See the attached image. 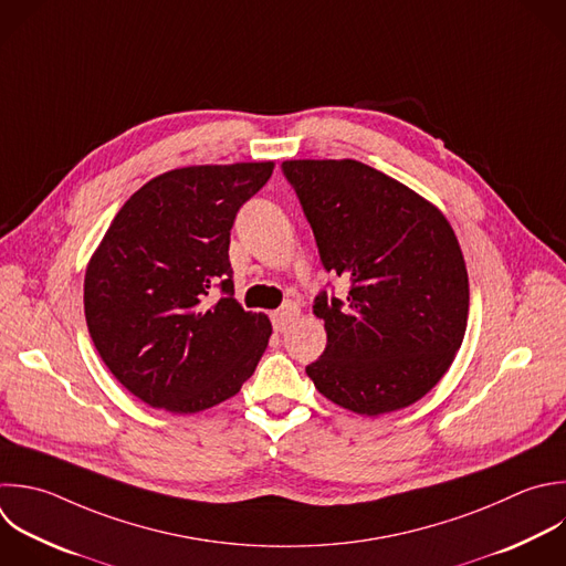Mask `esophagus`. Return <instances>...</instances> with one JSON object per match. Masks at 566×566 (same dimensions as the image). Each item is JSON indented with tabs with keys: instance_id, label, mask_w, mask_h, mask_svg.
<instances>
[{
	"instance_id": "obj_1",
	"label": "esophagus",
	"mask_w": 566,
	"mask_h": 566,
	"mask_svg": "<svg viewBox=\"0 0 566 566\" xmlns=\"http://www.w3.org/2000/svg\"><path fill=\"white\" fill-rule=\"evenodd\" d=\"M301 316V310H298V305H294V303H287L285 307H281L279 312H274V316H272V323H274V329L276 332H285L296 318Z\"/></svg>"
}]
</instances>
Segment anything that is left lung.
Wrapping results in <instances>:
<instances>
[{
    "label": "left lung",
    "instance_id": "8db88e82",
    "mask_svg": "<svg viewBox=\"0 0 566 566\" xmlns=\"http://www.w3.org/2000/svg\"><path fill=\"white\" fill-rule=\"evenodd\" d=\"M283 172L345 301L321 294L327 347L314 387L360 416L413 405L451 367L469 314V276L447 217L405 184L354 159H290Z\"/></svg>",
    "mask_w": 566,
    "mask_h": 566
}]
</instances>
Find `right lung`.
<instances>
[{"mask_svg": "<svg viewBox=\"0 0 566 566\" xmlns=\"http://www.w3.org/2000/svg\"><path fill=\"white\" fill-rule=\"evenodd\" d=\"M272 170L274 161L168 170L122 206L93 252L84 279L91 338L150 407L197 413L254 374L272 323L232 296L228 248L239 208ZM214 282L224 296L210 306Z\"/></svg>", "mask_w": 566, "mask_h": 566, "instance_id": "add662e5", "label": "right lung"}]
</instances>
